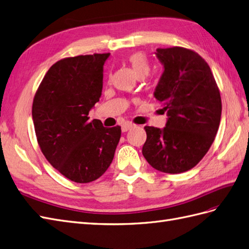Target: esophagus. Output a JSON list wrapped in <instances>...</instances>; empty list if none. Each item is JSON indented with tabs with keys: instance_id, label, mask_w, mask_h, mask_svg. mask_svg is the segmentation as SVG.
<instances>
[{
	"instance_id": "obj_1",
	"label": "esophagus",
	"mask_w": 249,
	"mask_h": 249,
	"mask_svg": "<svg viewBox=\"0 0 249 249\" xmlns=\"http://www.w3.org/2000/svg\"><path fill=\"white\" fill-rule=\"evenodd\" d=\"M132 127H135V124H132L131 122H126V123H124V124L122 125V131H123V132L128 131L129 129L132 128Z\"/></svg>"
}]
</instances>
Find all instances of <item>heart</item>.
<instances>
[{
  "instance_id": "heart-1",
  "label": "heart",
  "mask_w": 249,
  "mask_h": 249,
  "mask_svg": "<svg viewBox=\"0 0 249 249\" xmlns=\"http://www.w3.org/2000/svg\"><path fill=\"white\" fill-rule=\"evenodd\" d=\"M127 63L129 64L133 70V72H135L138 78H140V76L144 78L149 71L148 60L146 58V55L142 53H135L128 55Z\"/></svg>"
}]
</instances>
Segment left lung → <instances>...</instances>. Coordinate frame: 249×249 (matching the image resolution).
Returning a JSON list of instances; mask_svg holds the SVG:
<instances>
[{
  "mask_svg": "<svg viewBox=\"0 0 249 249\" xmlns=\"http://www.w3.org/2000/svg\"><path fill=\"white\" fill-rule=\"evenodd\" d=\"M163 72L154 97L165 105L163 128L145 126L142 154L152 167L180 174L195 167L212 146L218 132L222 103L208 64L183 47L158 48Z\"/></svg>",
  "mask_w": 249,
  "mask_h": 249,
  "instance_id": "obj_1",
  "label": "left lung"
}]
</instances>
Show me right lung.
Listing matches in <instances>:
<instances>
[{
	"label": "right lung",
	"instance_id": "1",
	"mask_svg": "<svg viewBox=\"0 0 249 249\" xmlns=\"http://www.w3.org/2000/svg\"><path fill=\"white\" fill-rule=\"evenodd\" d=\"M110 53L78 55L49 68L35 95L33 120L47 161L76 183H89L110 166L121 127H104L88 113L100 101Z\"/></svg>",
	"mask_w": 249,
	"mask_h": 249
}]
</instances>
